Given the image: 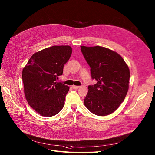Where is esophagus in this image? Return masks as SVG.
<instances>
[{
    "label": "esophagus",
    "instance_id": "1",
    "mask_svg": "<svg viewBox=\"0 0 155 155\" xmlns=\"http://www.w3.org/2000/svg\"><path fill=\"white\" fill-rule=\"evenodd\" d=\"M72 88L73 89H75V90H77V89H78L79 87H80V86H76V85H73L72 87Z\"/></svg>",
    "mask_w": 155,
    "mask_h": 155
}]
</instances>
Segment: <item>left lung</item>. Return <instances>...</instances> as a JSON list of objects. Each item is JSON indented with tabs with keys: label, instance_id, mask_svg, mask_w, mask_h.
Wrapping results in <instances>:
<instances>
[{
	"label": "left lung",
	"instance_id": "left-lung-1",
	"mask_svg": "<svg viewBox=\"0 0 155 155\" xmlns=\"http://www.w3.org/2000/svg\"><path fill=\"white\" fill-rule=\"evenodd\" d=\"M82 51L97 84L88 85L84 101L94 114L104 116L114 112L124 100L129 88L130 72L123 58L102 46H82Z\"/></svg>",
	"mask_w": 155,
	"mask_h": 155
}]
</instances>
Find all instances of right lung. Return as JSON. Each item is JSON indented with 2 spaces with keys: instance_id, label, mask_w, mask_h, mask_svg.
<instances>
[{
  "instance_id": "obj_1",
  "label": "right lung",
  "mask_w": 155,
  "mask_h": 155,
  "mask_svg": "<svg viewBox=\"0 0 155 155\" xmlns=\"http://www.w3.org/2000/svg\"><path fill=\"white\" fill-rule=\"evenodd\" d=\"M71 52L70 46L45 48L32 54L23 68L22 78L26 100L41 116H55L64 106L70 88L56 80L63 75L64 64Z\"/></svg>"
}]
</instances>
